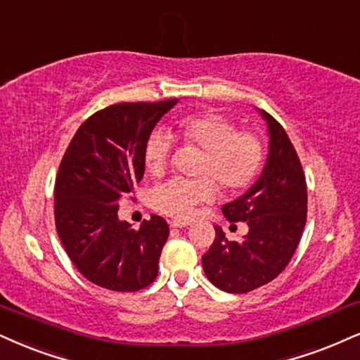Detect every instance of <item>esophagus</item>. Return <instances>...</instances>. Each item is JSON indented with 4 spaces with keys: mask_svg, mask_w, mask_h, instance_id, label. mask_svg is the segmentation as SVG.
Here are the masks:
<instances>
[{
    "mask_svg": "<svg viewBox=\"0 0 360 360\" xmlns=\"http://www.w3.org/2000/svg\"><path fill=\"white\" fill-rule=\"evenodd\" d=\"M190 221L188 220H170V227L173 229H184V227H188Z\"/></svg>",
    "mask_w": 360,
    "mask_h": 360,
    "instance_id": "1",
    "label": "esophagus"
}]
</instances>
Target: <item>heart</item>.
Returning a JSON list of instances; mask_svg holds the SVG:
<instances>
[{
    "mask_svg": "<svg viewBox=\"0 0 360 360\" xmlns=\"http://www.w3.org/2000/svg\"><path fill=\"white\" fill-rule=\"evenodd\" d=\"M175 133L185 146L202 150L197 163L198 179L163 181L148 193V205L158 214L190 219L200 203L212 202L219 185L227 192H240L254 184L265 160L264 141L255 131L237 130V123L219 112L181 117ZM173 140L167 131L153 130L143 145V165L152 176L167 172Z\"/></svg>",
    "mask_w": 360,
    "mask_h": 360,
    "instance_id": "1",
    "label": "heart"
}]
</instances>
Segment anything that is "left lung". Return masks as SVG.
I'll return each mask as SVG.
<instances>
[{
    "label": "left lung",
    "mask_w": 360,
    "mask_h": 360,
    "mask_svg": "<svg viewBox=\"0 0 360 360\" xmlns=\"http://www.w3.org/2000/svg\"><path fill=\"white\" fill-rule=\"evenodd\" d=\"M269 127V157L259 180L237 200L221 207L229 221H245L248 232L230 242L215 227V240L202 257L208 281L229 294H247L272 282L295 254L307 220V184L299 155L285 130L262 110Z\"/></svg>",
    "instance_id": "left-lung-1"
}]
</instances>
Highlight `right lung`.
Instances as JSON below:
<instances>
[{
  "label": "right lung",
  "instance_id": "obj_1",
  "mask_svg": "<svg viewBox=\"0 0 360 360\" xmlns=\"http://www.w3.org/2000/svg\"><path fill=\"white\" fill-rule=\"evenodd\" d=\"M176 98L110 105L86 118L61 158L55 181V224L78 272L115 292L148 287L168 238L152 215L139 230L118 220V202L143 179L148 133Z\"/></svg>",
  "mask_w": 360,
  "mask_h": 360
}]
</instances>
